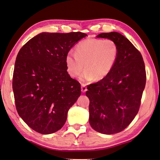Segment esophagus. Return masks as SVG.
<instances>
[{"mask_svg":"<svg viewBox=\"0 0 160 160\" xmlns=\"http://www.w3.org/2000/svg\"><path fill=\"white\" fill-rule=\"evenodd\" d=\"M88 90L87 89V87L85 86V84H82L81 85V91L83 92V93H85V92Z\"/></svg>","mask_w":160,"mask_h":160,"instance_id":"1","label":"esophagus"}]
</instances>
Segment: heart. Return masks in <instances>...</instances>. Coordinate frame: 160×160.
Segmentation results:
<instances>
[{
  "instance_id": "1",
  "label": "heart",
  "mask_w": 160,
  "mask_h": 160,
  "mask_svg": "<svg viewBox=\"0 0 160 160\" xmlns=\"http://www.w3.org/2000/svg\"><path fill=\"white\" fill-rule=\"evenodd\" d=\"M119 55V46L110 38H89L79 42L75 46V53L69 51L65 57L67 71L72 77L81 74L83 82L93 79L101 80L112 71Z\"/></svg>"
}]
</instances>
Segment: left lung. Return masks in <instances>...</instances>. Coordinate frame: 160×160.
Masks as SVG:
<instances>
[{
	"label": "left lung",
	"instance_id": "8db88e82",
	"mask_svg": "<svg viewBox=\"0 0 160 160\" xmlns=\"http://www.w3.org/2000/svg\"><path fill=\"white\" fill-rule=\"evenodd\" d=\"M98 38L114 40L119 55L110 73L88 86L89 123L96 132L111 135L126 128L138 114L146 86V72L140 52L117 32H103Z\"/></svg>",
	"mask_w": 160,
	"mask_h": 160
}]
</instances>
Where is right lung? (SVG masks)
<instances>
[{"label": "right lung", "mask_w": 160, "mask_h": 160, "mask_svg": "<svg viewBox=\"0 0 160 160\" xmlns=\"http://www.w3.org/2000/svg\"><path fill=\"white\" fill-rule=\"evenodd\" d=\"M81 32H42L23 45L12 77L19 116L35 132L51 134L63 126L67 113L81 95V85L67 71L65 57Z\"/></svg>", "instance_id": "right-lung-1"}]
</instances>
